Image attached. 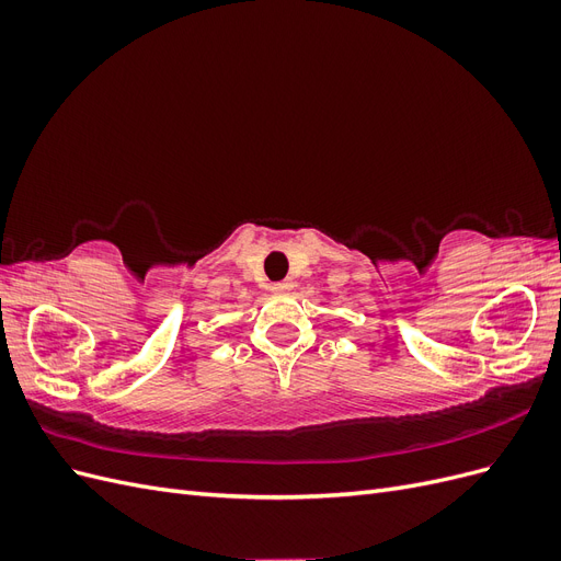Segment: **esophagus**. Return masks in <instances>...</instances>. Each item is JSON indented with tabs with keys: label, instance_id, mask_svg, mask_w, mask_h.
Wrapping results in <instances>:
<instances>
[{
	"label": "esophagus",
	"instance_id": "esophagus-1",
	"mask_svg": "<svg viewBox=\"0 0 561 561\" xmlns=\"http://www.w3.org/2000/svg\"><path fill=\"white\" fill-rule=\"evenodd\" d=\"M293 283L290 280H280V283H274L271 285V293H276V295H285V293H290L293 290Z\"/></svg>",
	"mask_w": 561,
	"mask_h": 561
}]
</instances>
